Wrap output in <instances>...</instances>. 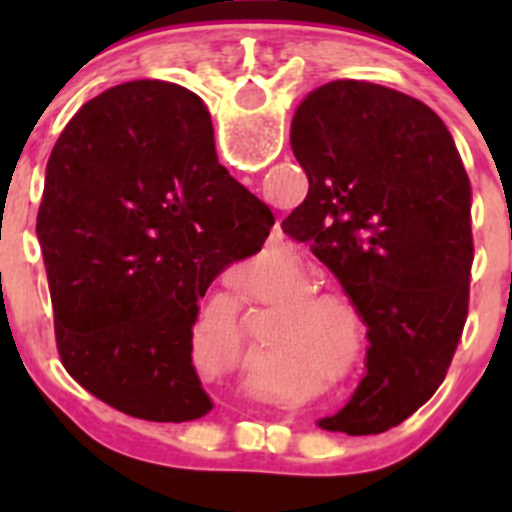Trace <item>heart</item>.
Here are the masks:
<instances>
[{
    "instance_id": "obj_1",
    "label": "heart",
    "mask_w": 512,
    "mask_h": 512,
    "mask_svg": "<svg viewBox=\"0 0 512 512\" xmlns=\"http://www.w3.org/2000/svg\"><path fill=\"white\" fill-rule=\"evenodd\" d=\"M325 300H338V297H333V295H325V292H310V295H305V297H300V302H297V307H312V305H320V302H325ZM307 328H310V323H307V315L305 318H295V325H292V333H295V338L300 336L302 338V333H307Z\"/></svg>"
}]
</instances>
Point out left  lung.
<instances>
[{"label":"left lung","instance_id":"1","mask_svg":"<svg viewBox=\"0 0 512 512\" xmlns=\"http://www.w3.org/2000/svg\"><path fill=\"white\" fill-rule=\"evenodd\" d=\"M289 143L310 189L284 233L336 274L372 343L359 390L320 428L382 433L431 400L461 341L474 261L469 176L431 107L369 81L307 94Z\"/></svg>","mask_w":512,"mask_h":512}]
</instances>
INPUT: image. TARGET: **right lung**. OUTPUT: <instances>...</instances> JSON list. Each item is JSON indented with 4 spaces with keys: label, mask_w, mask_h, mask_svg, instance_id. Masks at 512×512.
Instances as JSON below:
<instances>
[{
    "label": "right lung",
    "mask_w": 512,
    "mask_h": 512,
    "mask_svg": "<svg viewBox=\"0 0 512 512\" xmlns=\"http://www.w3.org/2000/svg\"><path fill=\"white\" fill-rule=\"evenodd\" d=\"M271 225L217 164L197 94L140 79L89 99L53 146L38 212L66 372L133 418L210 413L192 364L200 297Z\"/></svg>",
    "instance_id": "add662e5"
}]
</instances>
